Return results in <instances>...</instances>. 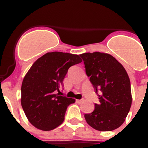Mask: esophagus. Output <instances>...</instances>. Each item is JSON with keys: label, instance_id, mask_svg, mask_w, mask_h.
<instances>
[{"label": "esophagus", "instance_id": "1", "mask_svg": "<svg viewBox=\"0 0 148 148\" xmlns=\"http://www.w3.org/2000/svg\"><path fill=\"white\" fill-rule=\"evenodd\" d=\"M77 103H82V102H84V99H77Z\"/></svg>", "mask_w": 148, "mask_h": 148}]
</instances>
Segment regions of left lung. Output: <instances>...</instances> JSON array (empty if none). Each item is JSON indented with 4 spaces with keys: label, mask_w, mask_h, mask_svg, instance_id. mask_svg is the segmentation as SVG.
<instances>
[{
    "label": "left lung",
    "mask_w": 148,
    "mask_h": 148,
    "mask_svg": "<svg viewBox=\"0 0 148 148\" xmlns=\"http://www.w3.org/2000/svg\"><path fill=\"white\" fill-rule=\"evenodd\" d=\"M86 74L96 92L100 90L99 103L92 113L85 114L86 122L99 131H112L123 124L132 104L130 81L126 70L109 53H84Z\"/></svg>",
    "instance_id": "8db88e82"
}]
</instances>
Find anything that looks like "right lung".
<instances>
[{
    "label": "right lung",
    "instance_id": "add662e5",
    "mask_svg": "<svg viewBox=\"0 0 148 148\" xmlns=\"http://www.w3.org/2000/svg\"><path fill=\"white\" fill-rule=\"evenodd\" d=\"M82 62L79 55L49 52L38 58L26 73L21 102L28 121L37 129L51 130L64 122L67 107L75 99L55 92L64 85L69 68Z\"/></svg>",
    "mask_w": 148,
    "mask_h": 148
}]
</instances>
